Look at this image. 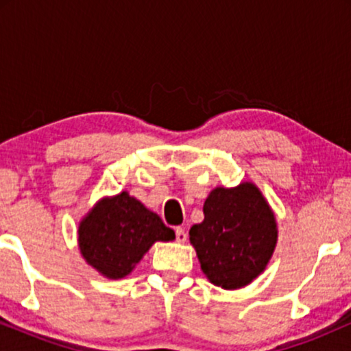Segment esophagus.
Returning a JSON list of instances; mask_svg holds the SVG:
<instances>
[{"mask_svg":"<svg viewBox=\"0 0 351 351\" xmlns=\"http://www.w3.org/2000/svg\"><path fill=\"white\" fill-rule=\"evenodd\" d=\"M175 236H176V243H184V241H186V237H188L186 231H184L183 228H176L175 229Z\"/></svg>","mask_w":351,"mask_h":351,"instance_id":"34e87169","label":"esophagus"}]
</instances>
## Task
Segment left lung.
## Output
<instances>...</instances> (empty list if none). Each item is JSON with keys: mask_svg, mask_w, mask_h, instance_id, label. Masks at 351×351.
Wrapping results in <instances>:
<instances>
[{"mask_svg": "<svg viewBox=\"0 0 351 351\" xmlns=\"http://www.w3.org/2000/svg\"><path fill=\"white\" fill-rule=\"evenodd\" d=\"M203 213V223L189 229L201 271L226 291L251 284L277 244L276 216L263 193L247 181L236 188H215Z\"/></svg>", "mask_w": 351, "mask_h": 351, "instance_id": "left-lung-1", "label": "left lung"}]
</instances>
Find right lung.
I'll list each match as a JSON object with an SVG mask.
<instances>
[{"label": "right lung", "instance_id": "obj_1", "mask_svg": "<svg viewBox=\"0 0 351 351\" xmlns=\"http://www.w3.org/2000/svg\"><path fill=\"white\" fill-rule=\"evenodd\" d=\"M173 239L175 231L127 191L100 199L79 224L80 254L108 279L128 276L156 241Z\"/></svg>", "mask_w": 351, "mask_h": 351}]
</instances>
